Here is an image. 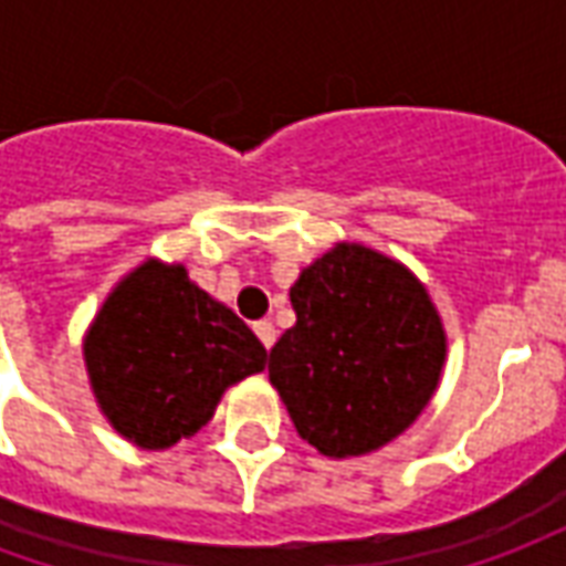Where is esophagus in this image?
<instances>
[{
    "label": "esophagus",
    "mask_w": 566,
    "mask_h": 566,
    "mask_svg": "<svg viewBox=\"0 0 566 566\" xmlns=\"http://www.w3.org/2000/svg\"><path fill=\"white\" fill-rule=\"evenodd\" d=\"M254 333H258V339L266 348H272V343H275V327H272V321H254Z\"/></svg>",
    "instance_id": "obj_1"
}]
</instances>
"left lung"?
<instances>
[{
  "label": "left lung",
  "mask_w": 566,
  "mask_h": 566,
  "mask_svg": "<svg viewBox=\"0 0 566 566\" xmlns=\"http://www.w3.org/2000/svg\"><path fill=\"white\" fill-rule=\"evenodd\" d=\"M296 324L270 352V381L296 433L327 458L400 437L437 391L446 333L412 272L336 245L291 287Z\"/></svg>",
  "instance_id": "left-lung-1"
}]
</instances>
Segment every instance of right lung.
<instances>
[{
    "label": "right lung",
    "mask_w": 566,
    "mask_h": 566,
    "mask_svg": "<svg viewBox=\"0 0 566 566\" xmlns=\"http://www.w3.org/2000/svg\"><path fill=\"white\" fill-rule=\"evenodd\" d=\"M84 360L120 437L169 449L209 424L223 388L260 373L266 348L242 318L157 260L129 272L93 321Z\"/></svg>",
    "instance_id": "1"
}]
</instances>
